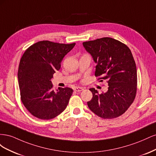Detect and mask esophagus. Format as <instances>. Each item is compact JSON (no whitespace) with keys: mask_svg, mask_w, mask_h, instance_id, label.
<instances>
[{"mask_svg":"<svg viewBox=\"0 0 156 156\" xmlns=\"http://www.w3.org/2000/svg\"><path fill=\"white\" fill-rule=\"evenodd\" d=\"M84 90L83 88L82 87H76L74 88V90L76 91V92H81Z\"/></svg>","mask_w":156,"mask_h":156,"instance_id":"esophagus-1","label":"esophagus"}]
</instances>
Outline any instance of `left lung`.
<instances>
[{
	"instance_id": "8db88e82",
	"label": "left lung",
	"mask_w": 156,
	"mask_h": 156,
	"mask_svg": "<svg viewBox=\"0 0 156 156\" xmlns=\"http://www.w3.org/2000/svg\"><path fill=\"white\" fill-rule=\"evenodd\" d=\"M83 45L97 64L95 76L107 80L108 86L107 91L100 94L95 88L89 89L93 96L87 102L89 108L104 119L124 114L134 101L137 84L136 64L130 49L108 37L83 42Z\"/></svg>"
}]
</instances>
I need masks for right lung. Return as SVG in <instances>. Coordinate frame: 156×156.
<instances>
[{
	"label": "right lung",
	"instance_id": "1",
	"mask_svg": "<svg viewBox=\"0 0 156 156\" xmlns=\"http://www.w3.org/2000/svg\"><path fill=\"white\" fill-rule=\"evenodd\" d=\"M75 45L40 41L29 47L21 57L17 73L21 100L37 119H52L66 108L73 90L66 87L55 91L51 80Z\"/></svg>",
	"mask_w": 156,
	"mask_h": 156
}]
</instances>
